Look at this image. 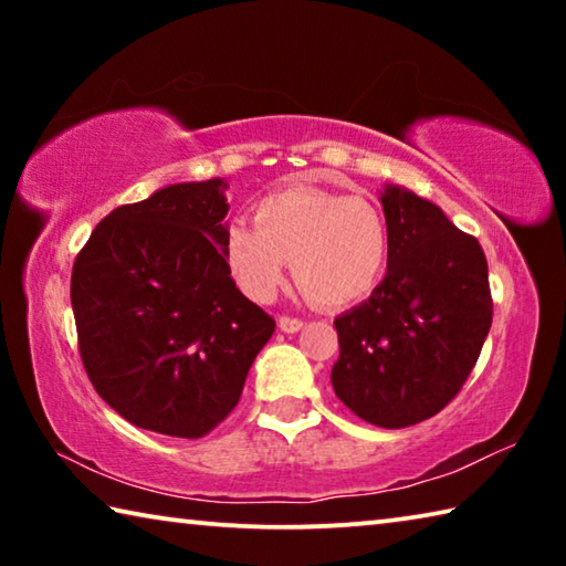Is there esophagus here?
<instances>
[{
	"label": "esophagus",
	"instance_id": "34e87169",
	"mask_svg": "<svg viewBox=\"0 0 566 566\" xmlns=\"http://www.w3.org/2000/svg\"><path fill=\"white\" fill-rule=\"evenodd\" d=\"M280 329L286 334H294L304 329V322L302 319H294V317H280Z\"/></svg>",
	"mask_w": 566,
	"mask_h": 566
}]
</instances>
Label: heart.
<instances>
[{"label":"heart","mask_w":566,"mask_h":566,"mask_svg":"<svg viewBox=\"0 0 566 566\" xmlns=\"http://www.w3.org/2000/svg\"><path fill=\"white\" fill-rule=\"evenodd\" d=\"M222 252L249 300L272 302L294 280L314 302L347 306L377 290L389 264V229L364 197L317 187H286L260 199L254 224L232 219Z\"/></svg>","instance_id":"1"}]
</instances>
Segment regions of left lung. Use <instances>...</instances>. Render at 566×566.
Listing matches in <instances>:
<instances>
[{
	"label": "left lung",
	"mask_w": 566,
	"mask_h": 566,
	"mask_svg": "<svg viewBox=\"0 0 566 566\" xmlns=\"http://www.w3.org/2000/svg\"><path fill=\"white\" fill-rule=\"evenodd\" d=\"M389 229L387 274L367 302L334 319L332 387L369 424L401 429L444 409L492 327L486 256L429 199L379 191Z\"/></svg>",
	"instance_id": "8db88e82"
}]
</instances>
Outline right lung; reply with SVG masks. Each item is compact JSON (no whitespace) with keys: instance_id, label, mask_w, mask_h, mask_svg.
Returning <instances> with one entry per match:
<instances>
[{"instance_id":"1","label":"right lung","mask_w":566,"mask_h":566,"mask_svg":"<svg viewBox=\"0 0 566 566\" xmlns=\"http://www.w3.org/2000/svg\"><path fill=\"white\" fill-rule=\"evenodd\" d=\"M224 191L219 177L177 181L117 207L74 262L84 369L119 417L149 432H212L274 334L227 266Z\"/></svg>"}]
</instances>
